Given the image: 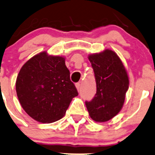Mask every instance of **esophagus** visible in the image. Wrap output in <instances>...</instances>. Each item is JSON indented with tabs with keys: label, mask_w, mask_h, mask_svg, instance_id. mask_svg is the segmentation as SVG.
<instances>
[{
	"label": "esophagus",
	"mask_w": 155,
	"mask_h": 155,
	"mask_svg": "<svg viewBox=\"0 0 155 155\" xmlns=\"http://www.w3.org/2000/svg\"><path fill=\"white\" fill-rule=\"evenodd\" d=\"M76 89H77L78 91H79V90H80V83H76Z\"/></svg>",
	"instance_id": "1"
}]
</instances>
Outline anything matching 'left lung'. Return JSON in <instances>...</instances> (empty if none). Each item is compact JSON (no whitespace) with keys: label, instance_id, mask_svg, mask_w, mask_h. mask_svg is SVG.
<instances>
[{"label":"left lung","instance_id":"obj_1","mask_svg":"<svg viewBox=\"0 0 155 155\" xmlns=\"http://www.w3.org/2000/svg\"><path fill=\"white\" fill-rule=\"evenodd\" d=\"M88 59L95 75L97 93L85 105L93 120L104 123L116 116L123 107L129 79L121 59L112 50L91 54Z\"/></svg>","mask_w":155,"mask_h":155}]
</instances>
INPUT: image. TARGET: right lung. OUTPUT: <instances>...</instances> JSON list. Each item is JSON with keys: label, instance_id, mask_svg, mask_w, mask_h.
I'll return each mask as SVG.
<instances>
[{"label": "right lung", "instance_id": "1", "mask_svg": "<svg viewBox=\"0 0 155 155\" xmlns=\"http://www.w3.org/2000/svg\"><path fill=\"white\" fill-rule=\"evenodd\" d=\"M21 105L32 119L51 123L64 117L73 97L78 96L62 56L41 52L21 68L15 83Z\"/></svg>", "mask_w": 155, "mask_h": 155}]
</instances>
